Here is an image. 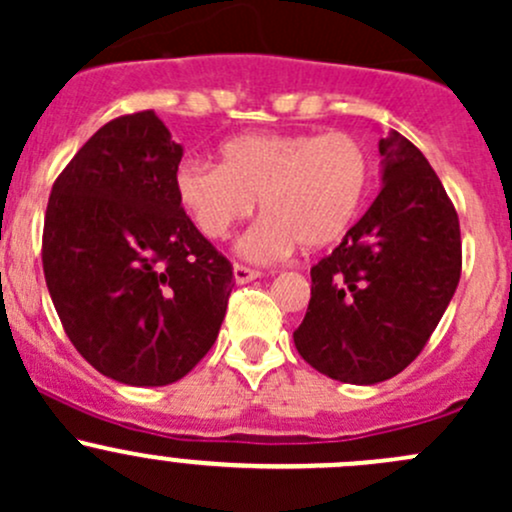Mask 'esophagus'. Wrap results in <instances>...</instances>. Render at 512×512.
Here are the masks:
<instances>
[{
	"mask_svg": "<svg viewBox=\"0 0 512 512\" xmlns=\"http://www.w3.org/2000/svg\"><path fill=\"white\" fill-rule=\"evenodd\" d=\"M260 275H262L260 270H252V267L240 265V262H235V265H232V277H235L237 285H245V282L257 280V277H260Z\"/></svg>",
	"mask_w": 512,
	"mask_h": 512,
	"instance_id": "esophagus-1",
	"label": "esophagus"
}]
</instances>
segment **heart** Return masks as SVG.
I'll list each match as a JSON object with an SVG mask.
<instances>
[{
	"label": "heart",
	"instance_id": "b5f03b06",
	"mask_svg": "<svg viewBox=\"0 0 512 512\" xmlns=\"http://www.w3.org/2000/svg\"><path fill=\"white\" fill-rule=\"evenodd\" d=\"M371 183V156L352 133H260L232 138L223 165L188 158L175 170V195L210 240L262 205L260 220L240 242L252 260H277L299 245L307 252L342 240Z\"/></svg>",
	"mask_w": 512,
	"mask_h": 512
}]
</instances>
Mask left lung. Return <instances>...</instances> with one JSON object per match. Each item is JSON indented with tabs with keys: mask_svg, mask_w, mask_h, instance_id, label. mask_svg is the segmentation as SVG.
Wrapping results in <instances>:
<instances>
[{
	"mask_svg": "<svg viewBox=\"0 0 512 512\" xmlns=\"http://www.w3.org/2000/svg\"><path fill=\"white\" fill-rule=\"evenodd\" d=\"M384 188L312 267L294 347L319 374L379 384L421 354L461 280V225L436 170L409 138L379 141Z\"/></svg>",
	"mask_w": 512,
	"mask_h": 512,
	"instance_id": "1",
	"label": "left lung"
}]
</instances>
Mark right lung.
<instances>
[{
	"label": "right lung",
	"mask_w": 512,
	"mask_h": 512,
	"mask_svg": "<svg viewBox=\"0 0 512 512\" xmlns=\"http://www.w3.org/2000/svg\"><path fill=\"white\" fill-rule=\"evenodd\" d=\"M183 148L153 111L108 121L54 180L41 262L66 337L131 386L183 379L215 344L232 265L175 195Z\"/></svg>",
	"instance_id": "obj_1"
}]
</instances>
